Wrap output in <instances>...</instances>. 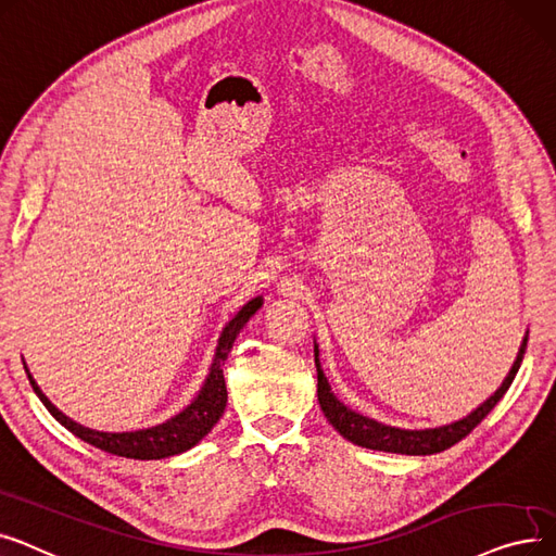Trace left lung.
I'll return each instance as SVG.
<instances>
[{"instance_id":"left-lung-1","label":"left lung","mask_w":556,"mask_h":556,"mask_svg":"<svg viewBox=\"0 0 556 556\" xmlns=\"http://www.w3.org/2000/svg\"><path fill=\"white\" fill-rule=\"evenodd\" d=\"M525 349H527V332H525V339L520 343V351L516 355V362L511 366L509 376L505 378V382L500 384V389L491 395V399H486L478 409H472L468 416H464L455 422H447V426H439V428H426V430L395 428V426H387V422H380L371 416H364V414L343 405L330 389V382L321 368L319 346H316V341H314L316 380H319V384H316V395H319L321 412L330 420V426L343 439H349L351 443L368 447V451H382V453H395V455H434V453L447 451V447L455 445L464 437H468L489 416V412L500 403L502 395H505L507 389L511 387L518 368H520V362L525 357Z\"/></svg>"}]
</instances>
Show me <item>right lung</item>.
<instances>
[{
    "label": "right lung",
    "instance_id": "add662e5",
    "mask_svg": "<svg viewBox=\"0 0 556 556\" xmlns=\"http://www.w3.org/2000/svg\"><path fill=\"white\" fill-rule=\"evenodd\" d=\"M262 296L251 299L242 309L237 312L232 319L224 326L219 339H217V349L213 364L207 368V376L194 395V401L182 407L178 414L167 418L165 422H157V426L142 428V430H130V432H99L92 428L81 426V422L72 420L65 416L54 403H51L38 382L34 380L31 371L26 368L24 362V371L29 376V382L36 391L42 405L49 409V414L54 416L63 428H67L72 434H76L81 441L99 447L103 453H111L117 457L126 459H165L180 455L185 451L194 447L207 432L217 426V420L222 418L228 401V391H226V380H224V362L232 349V343L237 334L242 332V328L249 324L251 316L262 307Z\"/></svg>",
    "mask_w": 556,
    "mask_h": 556
}]
</instances>
